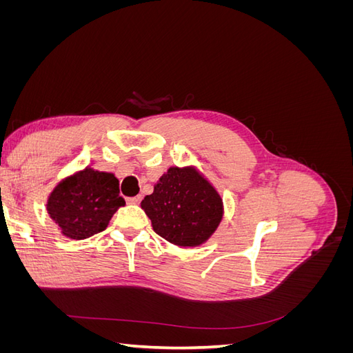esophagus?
Here are the masks:
<instances>
[{"label": "esophagus", "mask_w": 353, "mask_h": 353, "mask_svg": "<svg viewBox=\"0 0 353 353\" xmlns=\"http://www.w3.org/2000/svg\"><path fill=\"white\" fill-rule=\"evenodd\" d=\"M126 201L130 203V205H138V203L141 201V196H135V197H128Z\"/></svg>", "instance_id": "1"}]
</instances>
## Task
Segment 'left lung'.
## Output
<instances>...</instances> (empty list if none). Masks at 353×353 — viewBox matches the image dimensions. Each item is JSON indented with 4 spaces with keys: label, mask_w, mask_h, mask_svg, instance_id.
<instances>
[{
    "label": "left lung",
    "mask_w": 353,
    "mask_h": 353,
    "mask_svg": "<svg viewBox=\"0 0 353 353\" xmlns=\"http://www.w3.org/2000/svg\"><path fill=\"white\" fill-rule=\"evenodd\" d=\"M141 208L156 234L179 248L206 243L223 216L219 193L193 166L169 168Z\"/></svg>",
    "instance_id": "obj_1"
}]
</instances>
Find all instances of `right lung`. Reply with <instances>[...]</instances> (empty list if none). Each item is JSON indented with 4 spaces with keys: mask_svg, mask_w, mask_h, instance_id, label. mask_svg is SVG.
Masks as SVG:
<instances>
[{
    "mask_svg": "<svg viewBox=\"0 0 353 353\" xmlns=\"http://www.w3.org/2000/svg\"><path fill=\"white\" fill-rule=\"evenodd\" d=\"M121 206H125V200L119 196V179L92 168L60 181L47 201L50 218L63 236L72 240L104 231Z\"/></svg>",
    "mask_w": 353,
    "mask_h": 353,
    "instance_id": "obj_1",
    "label": "right lung"
}]
</instances>
